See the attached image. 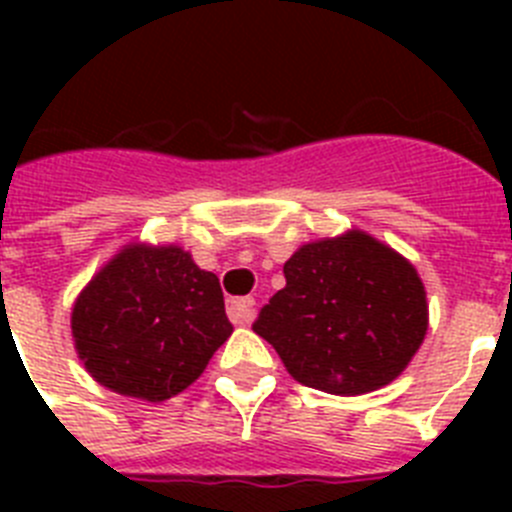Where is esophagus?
<instances>
[{"label": "esophagus", "mask_w": 512, "mask_h": 512, "mask_svg": "<svg viewBox=\"0 0 512 512\" xmlns=\"http://www.w3.org/2000/svg\"><path fill=\"white\" fill-rule=\"evenodd\" d=\"M228 318L235 325L251 323L256 318V302H253V297H235V300H228Z\"/></svg>", "instance_id": "obj_1"}]
</instances>
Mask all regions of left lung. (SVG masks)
<instances>
[{
    "label": "left lung",
    "instance_id": "obj_1",
    "mask_svg": "<svg viewBox=\"0 0 512 512\" xmlns=\"http://www.w3.org/2000/svg\"><path fill=\"white\" fill-rule=\"evenodd\" d=\"M284 279L253 330L305 387L366 395L400 377L423 343V279L402 253L364 230L300 246L284 264Z\"/></svg>",
    "mask_w": 512,
    "mask_h": 512
}]
</instances>
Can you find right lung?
Returning <instances> with one entry per match:
<instances>
[{
  "instance_id": "add662e5",
  "label": "right lung",
  "mask_w": 512,
  "mask_h": 512,
  "mask_svg": "<svg viewBox=\"0 0 512 512\" xmlns=\"http://www.w3.org/2000/svg\"><path fill=\"white\" fill-rule=\"evenodd\" d=\"M230 333L220 279L174 243L122 246L71 310L76 354L94 382L146 402L187 390Z\"/></svg>"
}]
</instances>
